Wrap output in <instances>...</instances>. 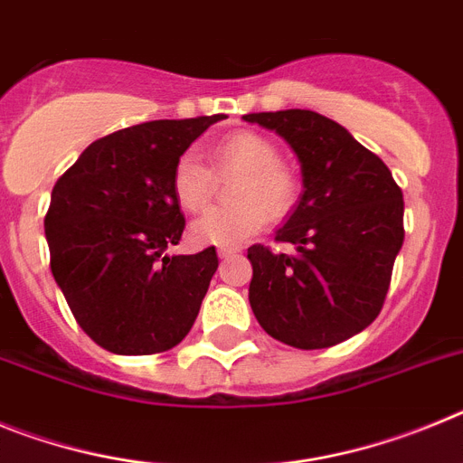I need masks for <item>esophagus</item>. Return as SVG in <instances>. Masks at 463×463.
I'll use <instances>...</instances> for the list:
<instances>
[{"instance_id":"1","label":"esophagus","mask_w":463,"mask_h":463,"mask_svg":"<svg viewBox=\"0 0 463 463\" xmlns=\"http://www.w3.org/2000/svg\"><path fill=\"white\" fill-rule=\"evenodd\" d=\"M236 252H241V245H220V248H218V255L222 257V260L236 255Z\"/></svg>"}]
</instances>
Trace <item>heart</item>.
I'll return each instance as SVG.
<instances>
[{
    "label": "heart",
    "instance_id": "b5f03b06",
    "mask_svg": "<svg viewBox=\"0 0 463 463\" xmlns=\"http://www.w3.org/2000/svg\"><path fill=\"white\" fill-rule=\"evenodd\" d=\"M236 178L229 185L234 203L206 211L192 222V239L202 245H239L267 218H282L297 203L298 178L280 159L271 138L257 132H236L220 138L211 148V169L194 155L178 157L171 175L175 202L185 211L199 213L215 192V175Z\"/></svg>",
    "mask_w": 463,
    "mask_h": 463
}]
</instances>
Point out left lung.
I'll list each match as a JSON object with an SVG mask.
<instances>
[{"instance_id": "left-lung-1", "label": "left lung", "mask_w": 463, "mask_h": 463, "mask_svg": "<svg viewBox=\"0 0 463 463\" xmlns=\"http://www.w3.org/2000/svg\"><path fill=\"white\" fill-rule=\"evenodd\" d=\"M273 129L301 162L304 196L278 243L248 248L250 306L269 336L322 350L359 334L380 315L403 245V192L383 159L345 127L315 110L248 113Z\"/></svg>"}]
</instances>
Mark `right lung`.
<instances>
[{"label": "right lung", "mask_w": 463, "mask_h": 463, "mask_svg": "<svg viewBox=\"0 0 463 463\" xmlns=\"http://www.w3.org/2000/svg\"><path fill=\"white\" fill-rule=\"evenodd\" d=\"M218 116L153 120L94 141L60 178L46 227L51 271L80 329L109 353L157 354L190 334L215 245L166 257L185 229L171 175Z\"/></svg>", "instance_id": "1"}]
</instances>
